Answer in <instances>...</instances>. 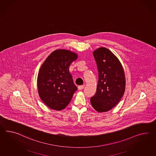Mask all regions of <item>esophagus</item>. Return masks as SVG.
Here are the masks:
<instances>
[{
    "instance_id": "34e87169",
    "label": "esophagus",
    "mask_w": 156,
    "mask_h": 156,
    "mask_svg": "<svg viewBox=\"0 0 156 156\" xmlns=\"http://www.w3.org/2000/svg\"><path fill=\"white\" fill-rule=\"evenodd\" d=\"M84 87V85H82V86H79L78 88V90H82L83 89Z\"/></svg>"
}]
</instances>
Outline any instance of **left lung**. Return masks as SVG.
<instances>
[{
    "label": "left lung",
    "mask_w": 156,
    "mask_h": 156,
    "mask_svg": "<svg viewBox=\"0 0 156 156\" xmlns=\"http://www.w3.org/2000/svg\"><path fill=\"white\" fill-rule=\"evenodd\" d=\"M93 55L98 66L99 80L91 104L99 112L112 109L121 99L125 90V76L120 61L110 50L101 47Z\"/></svg>",
    "instance_id": "obj_1"
}]
</instances>
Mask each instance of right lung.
<instances>
[{"instance_id":"add662e5","label":"right lung","mask_w":156,"mask_h":156,"mask_svg":"<svg viewBox=\"0 0 156 156\" xmlns=\"http://www.w3.org/2000/svg\"><path fill=\"white\" fill-rule=\"evenodd\" d=\"M77 57L76 53L68 50H56L40 68L37 80L39 95L52 109H64L77 90L69 70L70 65Z\"/></svg>"}]
</instances>
